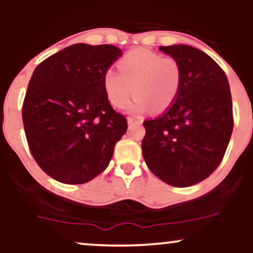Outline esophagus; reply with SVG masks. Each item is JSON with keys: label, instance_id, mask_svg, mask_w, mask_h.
<instances>
[{"label": "esophagus", "instance_id": "obj_1", "mask_svg": "<svg viewBox=\"0 0 253 253\" xmlns=\"http://www.w3.org/2000/svg\"><path fill=\"white\" fill-rule=\"evenodd\" d=\"M127 121H128L129 126H132V125H135V124H139V120L134 117H129L128 119H127Z\"/></svg>", "mask_w": 253, "mask_h": 253}]
</instances>
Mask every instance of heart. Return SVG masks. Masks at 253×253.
<instances>
[{
	"label": "heart",
	"mask_w": 253,
	"mask_h": 253,
	"mask_svg": "<svg viewBox=\"0 0 253 253\" xmlns=\"http://www.w3.org/2000/svg\"><path fill=\"white\" fill-rule=\"evenodd\" d=\"M118 69L120 74L109 69L103 75L104 92L115 108H125L132 91L136 96L130 106L134 113L150 107L153 112H164L175 102L182 83V68L176 58L136 48L119 60Z\"/></svg>",
	"instance_id": "b5f03b06"
}]
</instances>
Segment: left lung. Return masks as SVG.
Here are the masks:
<instances>
[{"label":"left lung","instance_id":"left-lung-1","mask_svg":"<svg viewBox=\"0 0 253 253\" xmlns=\"http://www.w3.org/2000/svg\"><path fill=\"white\" fill-rule=\"evenodd\" d=\"M182 68L175 102L144 121L141 150L149 169L173 187H190L221 163L233 129L232 97L225 72L205 52L188 45L161 46Z\"/></svg>","mask_w":253,"mask_h":253}]
</instances>
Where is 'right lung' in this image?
Masks as SVG:
<instances>
[{
  "instance_id": "obj_1",
  "label": "right lung",
  "mask_w": 253,
  "mask_h": 253,
  "mask_svg": "<svg viewBox=\"0 0 253 253\" xmlns=\"http://www.w3.org/2000/svg\"><path fill=\"white\" fill-rule=\"evenodd\" d=\"M123 51L75 43L46 58L28 83L22 120L31 153L58 182L83 184L108 167L127 120L115 112L103 75Z\"/></svg>"
}]
</instances>
